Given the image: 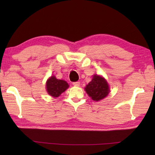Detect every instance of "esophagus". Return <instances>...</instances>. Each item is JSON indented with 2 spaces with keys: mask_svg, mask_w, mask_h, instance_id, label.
Masks as SVG:
<instances>
[{
  "mask_svg": "<svg viewBox=\"0 0 155 155\" xmlns=\"http://www.w3.org/2000/svg\"><path fill=\"white\" fill-rule=\"evenodd\" d=\"M73 84L75 87H79L80 83V82H73Z\"/></svg>",
  "mask_w": 155,
  "mask_h": 155,
  "instance_id": "1",
  "label": "esophagus"
}]
</instances>
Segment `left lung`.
<instances>
[{
    "label": "left lung",
    "mask_w": 155,
    "mask_h": 155,
    "mask_svg": "<svg viewBox=\"0 0 155 155\" xmlns=\"http://www.w3.org/2000/svg\"><path fill=\"white\" fill-rule=\"evenodd\" d=\"M84 90L92 100L97 101L105 98L110 92L107 80L98 75H93L92 80L87 84Z\"/></svg>",
    "instance_id": "8db88e82"
}]
</instances>
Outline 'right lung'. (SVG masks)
Listing matches in <instances>:
<instances>
[{
	"mask_svg": "<svg viewBox=\"0 0 155 155\" xmlns=\"http://www.w3.org/2000/svg\"><path fill=\"white\" fill-rule=\"evenodd\" d=\"M68 87L69 85L66 81L57 79L54 75L50 77L46 81V91L53 97H59Z\"/></svg>",
	"mask_w": 155,
	"mask_h": 155,
	"instance_id": "obj_1",
	"label": "right lung"
}]
</instances>
